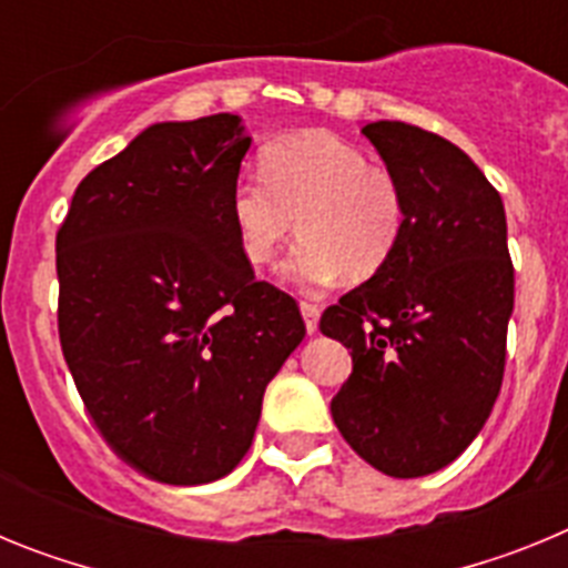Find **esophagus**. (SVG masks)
<instances>
[{
  "instance_id": "1",
  "label": "esophagus",
  "mask_w": 568,
  "mask_h": 568,
  "mask_svg": "<svg viewBox=\"0 0 568 568\" xmlns=\"http://www.w3.org/2000/svg\"><path fill=\"white\" fill-rule=\"evenodd\" d=\"M301 315H304V327H307V333H315L318 329V304H313V301H301Z\"/></svg>"
}]
</instances>
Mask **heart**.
Returning a JSON list of instances; mask_svg holds the SVG:
<instances>
[{
  "instance_id": "heart-1",
  "label": "heart",
  "mask_w": 568,
  "mask_h": 568,
  "mask_svg": "<svg viewBox=\"0 0 568 568\" xmlns=\"http://www.w3.org/2000/svg\"><path fill=\"white\" fill-rule=\"evenodd\" d=\"M230 215L244 258L264 267L298 222L301 241L284 264L293 284L321 290L373 278L406 230V195L393 170L369 164L358 144L324 130L284 135L261 153V175H241Z\"/></svg>"
}]
</instances>
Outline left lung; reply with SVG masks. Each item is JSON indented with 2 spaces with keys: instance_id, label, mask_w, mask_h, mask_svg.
Segmentation results:
<instances>
[{
  "instance_id": "8db88e82",
  "label": "left lung",
  "mask_w": 568,
  "mask_h": 568,
  "mask_svg": "<svg viewBox=\"0 0 568 568\" xmlns=\"http://www.w3.org/2000/svg\"><path fill=\"white\" fill-rule=\"evenodd\" d=\"M406 195V230L381 273L324 310L353 349L329 404L355 453L393 478L453 464L484 429L506 366L515 267L500 193L438 133L364 124Z\"/></svg>"
}]
</instances>
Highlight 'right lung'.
I'll return each instance as SVG.
<instances>
[{"label":"right lung","instance_id":"1","mask_svg":"<svg viewBox=\"0 0 568 568\" xmlns=\"http://www.w3.org/2000/svg\"><path fill=\"white\" fill-rule=\"evenodd\" d=\"M239 115L162 122L90 170L57 233L59 341L97 429L159 484L224 478L307 327L255 281L230 193Z\"/></svg>","mask_w":568,"mask_h":568}]
</instances>
